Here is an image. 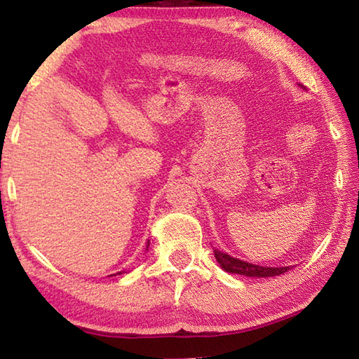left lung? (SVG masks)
Listing matches in <instances>:
<instances>
[{"mask_svg":"<svg viewBox=\"0 0 359 359\" xmlns=\"http://www.w3.org/2000/svg\"><path fill=\"white\" fill-rule=\"evenodd\" d=\"M301 88H304L302 85H299ZM214 255L217 263L220 264L223 271L229 272V274H239V276H245V277H276L285 274L291 269V266H280V267H272V266H259V264H252L247 263L244 259L234 258L231 255L224 253L218 248H214Z\"/></svg>","mask_w":359,"mask_h":359,"instance_id":"left-lung-1","label":"left lung"}]
</instances>
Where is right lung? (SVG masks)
<instances>
[{
	"mask_svg": "<svg viewBox=\"0 0 359 359\" xmlns=\"http://www.w3.org/2000/svg\"><path fill=\"white\" fill-rule=\"evenodd\" d=\"M149 245H150V241H147V247H145V250H149ZM123 272H126V271H120V272H117V274L120 276V274H123ZM117 274H112V276H117Z\"/></svg>",
	"mask_w": 359,
	"mask_h": 359,
	"instance_id": "add662e5",
	"label": "right lung"
}]
</instances>
